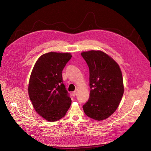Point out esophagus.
Instances as JSON below:
<instances>
[{
    "label": "esophagus",
    "instance_id": "34e87169",
    "mask_svg": "<svg viewBox=\"0 0 151 151\" xmlns=\"http://www.w3.org/2000/svg\"><path fill=\"white\" fill-rule=\"evenodd\" d=\"M77 91H73V92H72V96H73V97H75L76 95V94H77Z\"/></svg>",
    "mask_w": 151,
    "mask_h": 151
}]
</instances>
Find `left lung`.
Wrapping results in <instances>:
<instances>
[{
	"mask_svg": "<svg viewBox=\"0 0 151 151\" xmlns=\"http://www.w3.org/2000/svg\"><path fill=\"white\" fill-rule=\"evenodd\" d=\"M90 70V98L82 107L95 120L109 117L118 108L124 94L122 72L118 63L101 51L82 52Z\"/></svg>",
	"mask_w": 151,
	"mask_h": 151,
	"instance_id": "1",
	"label": "left lung"
}]
</instances>
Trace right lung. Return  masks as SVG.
<instances>
[{"instance_id": "obj_1", "label": "right lung", "mask_w": 151, "mask_h": 151, "mask_svg": "<svg viewBox=\"0 0 151 151\" xmlns=\"http://www.w3.org/2000/svg\"><path fill=\"white\" fill-rule=\"evenodd\" d=\"M70 53L50 52L42 55L32 70L28 93L34 109L50 122L65 116L72 100L64 85L62 71Z\"/></svg>"}]
</instances>
